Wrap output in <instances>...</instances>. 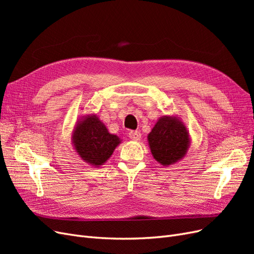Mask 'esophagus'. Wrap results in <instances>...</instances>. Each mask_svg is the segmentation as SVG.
I'll use <instances>...</instances> for the list:
<instances>
[{
	"instance_id": "34e87169",
	"label": "esophagus",
	"mask_w": 254,
	"mask_h": 254,
	"mask_svg": "<svg viewBox=\"0 0 254 254\" xmlns=\"http://www.w3.org/2000/svg\"><path fill=\"white\" fill-rule=\"evenodd\" d=\"M129 137L133 141H139L141 139V132L140 131H130Z\"/></svg>"
}]
</instances>
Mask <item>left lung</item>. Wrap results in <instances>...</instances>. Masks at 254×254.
<instances>
[{
	"instance_id": "1",
	"label": "left lung",
	"mask_w": 254,
	"mask_h": 254,
	"mask_svg": "<svg viewBox=\"0 0 254 254\" xmlns=\"http://www.w3.org/2000/svg\"><path fill=\"white\" fill-rule=\"evenodd\" d=\"M151 155L157 162L170 166L182 160L190 145L187 126L176 115L160 118L147 135Z\"/></svg>"
}]
</instances>
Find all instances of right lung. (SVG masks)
<instances>
[{"label":"right lung","mask_w":254,"mask_h":254,"mask_svg":"<svg viewBox=\"0 0 254 254\" xmlns=\"http://www.w3.org/2000/svg\"><path fill=\"white\" fill-rule=\"evenodd\" d=\"M122 143L118 135L108 131L95 113L83 115L74 126L72 144L78 157L92 166H101Z\"/></svg>","instance_id":"obj_1"}]
</instances>
